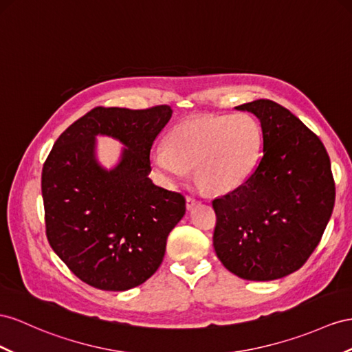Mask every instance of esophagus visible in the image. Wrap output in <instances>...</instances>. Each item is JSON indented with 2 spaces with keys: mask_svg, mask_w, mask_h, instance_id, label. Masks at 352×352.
Returning a JSON list of instances; mask_svg holds the SVG:
<instances>
[{
  "mask_svg": "<svg viewBox=\"0 0 352 352\" xmlns=\"http://www.w3.org/2000/svg\"><path fill=\"white\" fill-rule=\"evenodd\" d=\"M197 204H199V201H197L196 197H193V196H187V199H186V206H187V210H188V211L193 210Z\"/></svg>",
  "mask_w": 352,
  "mask_h": 352,
  "instance_id": "1",
  "label": "esophagus"
}]
</instances>
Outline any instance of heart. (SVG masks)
I'll use <instances>...</instances> for the list:
<instances>
[{"label": "heart", "mask_w": 352, "mask_h": 352, "mask_svg": "<svg viewBox=\"0 0 352 352\" xmlns=\"http://www.w3.org/2000/svg\"><path fill=\"white\" fill-rule=\"evenodd\" d=\"M260 128L248 114L201 116L178 123L169 144L151 148V164L166 182L196 168L199 183L212 192H229L247 179L260 150Z\"/></svg>", "instance_id": "1"}]
</instances>
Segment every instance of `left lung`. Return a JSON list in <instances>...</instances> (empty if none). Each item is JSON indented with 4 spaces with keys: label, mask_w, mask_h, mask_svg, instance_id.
<instances>
[{
    "label": "left lung",
    "mask_w": 352,
    "mask_h": 352,
    "mask_svg": "<svg viewBox=\"0 0 352 352\" xmlns=\"http://www.w3.org/2000/svg\"><path fill=\"white\" fill-rule=\"evenodd\" d=\"M236 110L258 119L263 156L244 184L212 201V244L229 272L272 281L300 269L320 244L335 182L322 142L287 108L257 99Z\"/></svg>",
    "instance_id": "8db88e82"
}]
</instances>
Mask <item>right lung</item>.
Here are the masks:
<instances>
[{
    "label": "right lung",
    "instance_id": "right-lung-1",
    "mask_svg": "<svg viewBox=\"0 0 352 352\" xmlns=\"http://www.w3.org/2000/svg\"><path fill=\"white\" fill-rule=\"evenodd\" d=\"M170 116L169 105L94 108L60 135L43 166L49 244L71 272L99 290L146 283L186 214L184 196L148 177L151 146ZM98 136L124 146L111 168L97 159Z\"/></svg>",
    "mask_w": 352,
    "mask_h": 352
}]
</instances>
